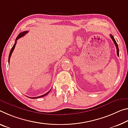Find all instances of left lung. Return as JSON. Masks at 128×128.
<instances>
[{
  "mask_svg": "<svg viewBox=\"0 0 128 128\" xmlns=\"http://www.w3.org/2000/svg\"><path fill=\"white\" fill-rule=\"evenodd\" d=\"M110 38H111L112 39L113 42H114V44H115L116 46V49H117V56H119V49H118V45H117V43L116 42V40H115V39H114V38H113V35H110Z\"/></svg>",
  "mask_w": 128,
  "mask_h": 128,
  "instance_id": "obj_1",
  "label": "left lung"
}]
</instances>
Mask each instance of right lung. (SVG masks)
Segmentation results:
<instances>
[{"label": "right lung", "mask_w": 128, "mask_h": 128, "mask_svg": "<svg viewBox=\"0 0 128 128\" xmlns=\"http://www.w3.org/2000/svg\"><path fill=\"white\" fill-rule=\"evenodd\" d=\"M28 31H23V32H21V33H20L19 34V35H18V36H17V38H16V40H15V44H14V46H12V48H11V51H10V54H9V57H8V63L10 64V58H11V54H12V52H13V51H14V49H15V46H16V42H17V40L19 39V38H22V36H24L26 35V34H27V33H28ZM50 91H48V92H47V93H46V94H42V96H38V97H30V98H40V97H44V96H46V95H47L48 93H49V92H50Z\"/></svg>", "instance_id": "right-lung-1"}]
</instances>
